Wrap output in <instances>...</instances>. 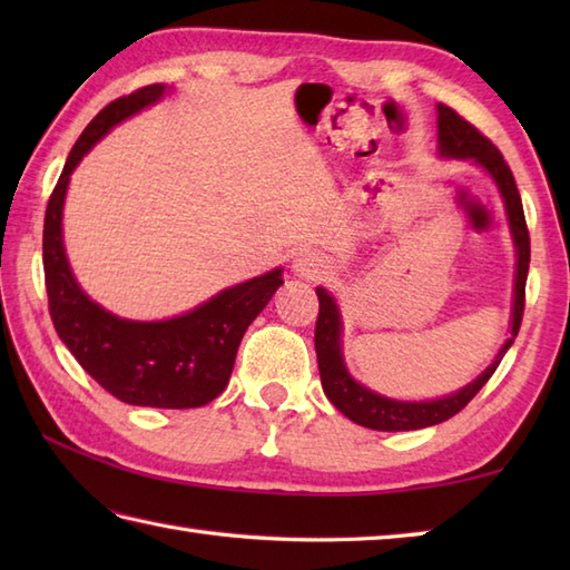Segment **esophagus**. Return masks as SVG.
<instances>
[{
	"label": "esophagus",
	"instance_id": "esophagus-1",
	"mask_svg": "<svg viewBox=\"0 0 570 570\" xmlns=\"http://www.w3.org/2000/svg\"><path fill=\"white\" fill-rule=\"evenodd\" d=\"M294 274L301 278H321L323 274H328V264L316 252H301L294 259Z\"/></svg>",
	"mask_w": 570,
	"mask_h": 570
}]
</instances>
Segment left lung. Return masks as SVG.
Returning <instances> with one entry per match:
<instances>
[{
  "mask_svg": "<svg viewBox=\"0 0 570 570\" xmlns=\"http://www.w3.org/2000/svg\"><path fill=\"white\" fill-rule=\"evenodd\" d=\"M435 112H439V156L441 159H455V161H472L485 171L492 184L498 186L500 198L504 203L507 213V225H510L512 245H514V288H512V313H510V337L502 343L500 353L494 355L490 365L482 370L475 380L460 386L458 392L435 396V399H419V402H411V399H394L370 390L367 384L357 382L353 374H350L345 365V353H343V313L337 306L335 296L328 288L318 286V323H316V357H318V372H321V384L325 396L331 399V404L345 414L350 421L360 423V426L372 429V431H416L435 426V423H443L445 419L455 416L460 409H463L472 396H475L488 380L498 370L507 350L512 347L514 337L519 333V325H522V313H524V286H527V274H529V233H527V220H524V208L522 198H519V190L514 184V176L510 166L504 164L502 154L498 147L482 137L480 131L465 122L463 117L455 115L451 107L435 105Z\"/></svg>",
  "mask_w": 570,
  "mask_h": 570,
  "instance_id": "8db88e82",
  "label": "left lung"
}]
</instances>
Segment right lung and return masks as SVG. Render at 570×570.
I'll list each match as a JSON object with an SVG mask.
<instances>
[{"label": "right lung", "instance_id": "right-lung-1", "mask_svg": "<svg viewBox=\"0 0 570 570\" xmlns=\"http://www.w3.org/2000/svg\"><path fill=\"white\" fill-rule=\"evenodd\" d=\"M171 92L149 85L110 102L70 149L43 220V272L56 333L90 377L131 406L193 409L213 402L229 382L237 347L249 323L284 284V269L227 286L196 308L161 321H131L82 292L63 242V208L70 176L85 154L112 127Z\"/></svg>", "mask_w": 570, "mask_h": 570}]
</instances>
